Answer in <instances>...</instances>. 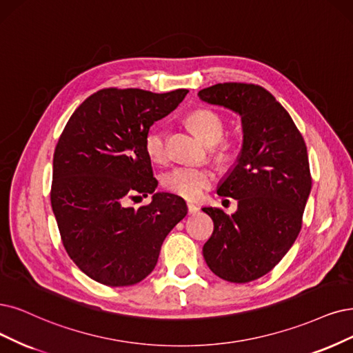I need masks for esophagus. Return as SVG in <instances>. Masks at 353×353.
Listing matches in <instances>:
<instances>
[{
	"mask_svg": "<svg viewBox=\"0 0 353 353\" xmlns=\"http://www.w3.org/2000/svg\"><path fill=\"white\" fill-rule=\"evenodd\" d=\"M199 211V208L194 205V203H188V212L190 214V215H193V214H196Z\"/></svg>",
	"mask_w": 353,
	"mask_h": 353,
	"instance_id": "1",
	"label": "esophagus"
}]
</instances>
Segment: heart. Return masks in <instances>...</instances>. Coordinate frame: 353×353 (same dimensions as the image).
Segmentation results:
<instances>
[{"instance_id": "heart-1", "label": "heart", "mask_w": 353, "mask_h": 353, "mask_svg": "<svg viewBox=\"0 0 353 353\" xmlns=\"http://www.w3.org/2000/svg\"><path fill=\"white\" fill-rule=\"evenodd\" d=\"M188 123L193 129V132L202 138L208 143L218 142L216 152L221 159H227L231 154L230 141L221 139L224 135V121L221 116L212 110L198 109L193 110L188 116ZM143 148L148 155V159L154 163L163 164L167 161V139L165 132L159 128H151L145 139H143ZM215 176L212 170L206 167H193V165H180L167 172L163 179L161 185L170 193L177 194L185 199H196L199 194L212 185Z\"/></svg>"}]
</instances>
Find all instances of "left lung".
Instances as JSON below:
<instances>
[{"label":"left lung","instance_id":"left-lung-1","mask_svg":"<svg viewBox=\"0 0 353 353\" xmlns=\"http://www.w3.org/2000/svg\"><path fill=\"white\" fill-rule=\"evenodd\" d=\"M198 96L241 116L243 150L218 188L219 196L237 199L239 210L227 215L203 208L214 232L202 252L216 276L245 283L275 268L301 231L312 183L307 145L290 113L263 87L224 83Z\"/></svg>","mask_w":353,"mask_h":353}]
</instances>
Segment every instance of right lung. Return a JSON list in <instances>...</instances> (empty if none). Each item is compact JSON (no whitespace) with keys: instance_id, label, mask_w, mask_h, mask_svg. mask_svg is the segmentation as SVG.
I'll return each mask as SVG.
<instances>
[{"instance_id":"right-lung-1","label":"right lung","mask_w":353,"mask_h":353,"mask_svg":"<svg viewBox=\"0 0 353 353\" xmlns=\"http://www.w3.org/2000/svg\"><path fill=\"white\" fill-rule=\"evenodd\" d=\"M189 93L103 88L87 97L65 125L54 152L50 203L62 244L87 276L108 286L147 278L161 244L188 214L173 193H154L159 181L143 139L151 125ZM153 201L128 206L137 194Z\"/></svg>"}]
</instances>
